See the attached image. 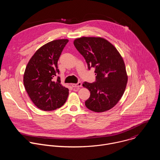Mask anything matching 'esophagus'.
<instances>
[{
	"instance_id": "obj_1",
	"label": "esophagus",
	"mask_w": 160,
	"mask_h": 160,
	"mask_svg": "<svg viewBox=\"0 0 160 160\" xmlns=\"http://www.w3.org/2000/svg\"><path fill=\"white\" fill-rule=\"evenodd\" d=\"M72 86L73 87H80L82 86V83L79 82L77 83H72Z\"/></svg>"
}]
</instances>
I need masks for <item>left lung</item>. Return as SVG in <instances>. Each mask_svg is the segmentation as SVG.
I'll return each instance as SVG.
<instances>
[{
    "label": "left lung",
    "mask_w": 160,
    "mask_h": 160,
    "mask_svg": "<svg viewBox=\"0 0 160 160\" xmlns=\"http://www.w3.org/2000/svg\"><path fill=\"white\" fill-rule=\"evenodd\" d=\"M73 43L85 58L88 69L95 68L96 82L83 83L90 92L85 102L86 107L98 112L111 109L122 98L127 83L122 57L112 44L101 37H83Z\"/></svg>",
    "instance_id": "1"
}]
</instances>
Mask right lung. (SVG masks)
<instances>
[{
	"mask_svg": "<svg viewBox=\"0 0 160 160\" xmlns=\"http://www.w3.org/2000/svg\"><path fill=\"white\" fill-rule=\"evenodd\" d=\"M68 42V39L51 41L39 48L30 59L25 71L23 83L34 104L43 111L59 108L66 101L68 88L61 84L58 61Z\"/></svg>",
	"mask_w": 160,
	"mask_h": 160,
	"instance_id": "obj_1",
	"label": "right lung"
}]
</instances>
